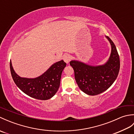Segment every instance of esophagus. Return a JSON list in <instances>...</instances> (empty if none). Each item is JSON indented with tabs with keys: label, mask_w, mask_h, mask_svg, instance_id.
Masks as SVG:
<instances>
[{
	"label": "esophagus",
	"mask_w": 134,
	"mask_h": 134,
	"mask_svg": "<svg viewBox=\"0 0 134 134\" xmlns=\"http://www.w3.org/2000/svg\"><path fill=\"white\" fill-rule=\"evenodd\" d=\"M63 60H64V61L66 63H69L71 60V58L69 55H66L63 57Z\"/></svg>",
	"instance_id": "34e87169"
}]
</instances>
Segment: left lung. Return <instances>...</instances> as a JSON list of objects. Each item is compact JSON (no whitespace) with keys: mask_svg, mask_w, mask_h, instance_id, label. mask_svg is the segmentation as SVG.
I'll return each mask as SVG.
<instances>
[{"mask_svg":"<svg viewBox=\"0 0 134 134\" xmlns=\"http://www.w3.org/2000/svg\"><path fill=\"white\" fill-rule=\"evenodd\" d=\"M111 45L110 56L104 65L92 66L83 63L72 60L70 65L74 70L75 81L80 89L90 96L105 92L117 78L120 70V58L115 45L106 36Z\"/></svg>","mask_w":134,"mask_h":134,"instance_id":"1","label":"left lung"}]
</instances>
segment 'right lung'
Returning <instances> with one entry per match:
<instances>
[{
	"mask_svg": "<svg viewBox=\"0 0 134 134\" xmlns=\"http://www.w3.org/2000/svg\"><path fill=\"white\" fill-rule=\"evenodd\" d=\"M66 63L61 60L56 62L43 74L36 78H21L14 71L10 60L11 76L19 89L31 97L47 100L52 98L58 90L63 70Z\"/></svg>",
	"mask_w": 134,
	"mask_h": 134,
	"instance_id": "right-lung-1",
	"label": "right lung"
}]
</instances>
